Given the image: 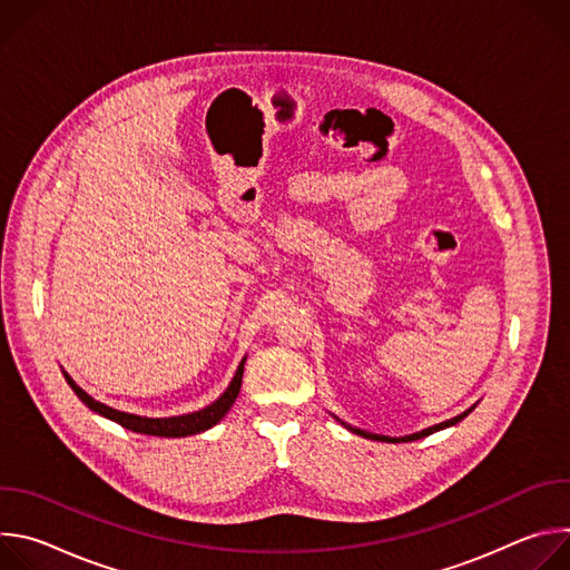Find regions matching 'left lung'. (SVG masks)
Masks as SVG:
<instances>
[{"label": "left lung", "mask_w": 570, "mask_h": 570, "mask_svg": "<svg viewBox=\"0 0 570 570\" xmlns=\"http://www.w3.org/2000/svg\"><path fill=\"white\" fill-rule=\"evenodd\" d=\"M473 409H469V411H464L462 415H458V417H453V420H446V422H442V424H435V426H431V429H426V431H422V433H413V435H405V438H385V435H372V433H365V431H361V429H352L356 435H363V438H367V440H379V442H413V440H422V438H426V435H431V433H435V431H442V429H446V426H453V424H458V422H462L469 413H471Z\"/></svg>", "instance_id": "8db88e82"}]
</instances>
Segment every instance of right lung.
Wrapping results in <instances>:
<instances>
[{
    "label": "right lung",
    "instance_id": "1",
    "mask_svg": "<svg viewBox=\"0 0 570 570\" xmlns=\"http://www.w3.org/2000/svg\"><path fill=\"white\" fill-rule=\"evenodd\" d=\"M243 363H246V358L240 361V365H238L232 383L227 385V390L212 405H207V409H203L198 413H189V415H180V417H167V420L137 417V415H128V413L115 411V409H110V405L92 399L86 390H80L69 374H65V379L71 385V390L76 392V396L83 401L90 411H95V413H99V415L121 424L124 429H128L132 433H144V435H155V438H187V435H196V433H203V431L212 429L214 424H218L227 415V411L232 409V403L236 401L238 390H240Z\"/></svg>",
    "mask_w": 570,
    "mask_h": 570
}]
</instances>
